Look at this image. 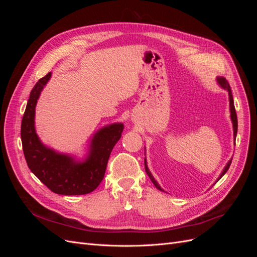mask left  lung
<instances>
[{
    "instance_id": "left-lung-1",
    "label": "left lung",
    "mask_w": 257,
    "mask_h": 257,
    "mask_svg": "<svg viewBox=\"0 0 257 257\" xmlns=\"http://www.w3.org/2000/svg\"><path fill=\"white\" fill-rule=\"evenodd\" d=\"M216 81H217V83L220 84V87L221 88H223L224 90H226L227 92H228V96H229V110H230V119H231V122H232V128H234V137H235V139H236V135H237V128H238V121H237V113H236V109H235V105H234V99H232V94H231V90H230V87H229V83L227 82V80L225 79V78H223V77H217L216 78ZM232 160V159H231ZM231 160L227 163V165L225 166V168L223 169V172H222V174L220 175V177H219V179H217V180H220V179L225 175V173L227 172L228 170V168H229V166H230V163H231ZM145 168H146V173H147V175L149 176V178L151 179V181H152V183L155 185V188L157 189H159V190H161V191H163V189L161 188V186L159 185V183L155 181V179L153 178V176L151 175V173H150V170H149V168H148V166H147V161H146V159H145Z\"/></svg>"
}]
</instances>
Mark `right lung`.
<instances>
[{
	"label": "right lung",
	"instance_id": "add662e5",
	"mask_svg": "<svg viewBox=\"0 0 257 257\" xmlns=\"http://www.w3.org/2000/svg\"><path fill=\"white\" fill-rule=\"evenodd\" d=\"M48 73L36 82L30 93L21 122L22 149L29 168L53 193L61 195H83L94 191L102 182L108 159L121 138L124 125L113 123L93 136L90 152L83 161L62 154L42 144L35 131V107L41 92L50 79Z\"/></svg>",
	"mask_w": 257,
	"mask_h": 257
}]
</instances>
